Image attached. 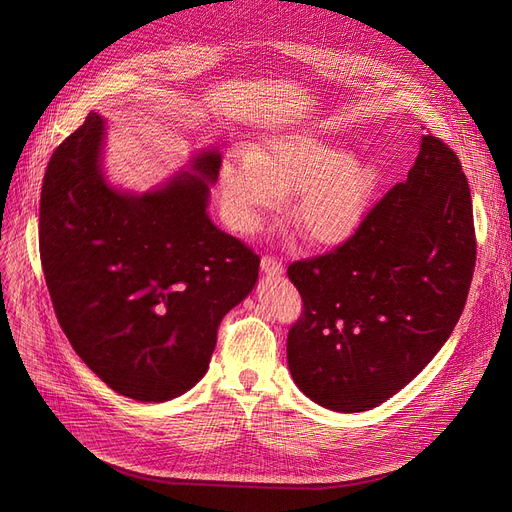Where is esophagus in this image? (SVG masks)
<instances>
[{
  "label": "esophagus",
  "mask_w": 512,
  "mask_h": 512,
  "mask_svg": "<svg viewBox=\"0 0 512 512\" xmlns=\"http://www.w3.org/2000/svg\"><path fill=\"white\" fill-rule=\"evenodd\" d=\"M261 272L270 278H280L284 274V267L276 257H261Z\"/></svg>",
  "instance_id": "obj_1"
}]
</instances>
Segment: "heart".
<instances>
[{
  "mask_svg": "<svg viewBox=\"0 0 512 512\" xmlns=\"http://www.w3.org/2000/svg\"><path fill=\"white\" fill-rule=\"evenodd\" d=\"M226 218L255 232L263 215L292 197L290 218L317 247H340L361 228L378 170L344 145L307 130H284L249 153H230L220 166Z\"/></svg>",
  "mask_w": 512,
  "mask_h": 512,
  "instance_id": "obj_1",
  "label": "heart"
}]
</instances>
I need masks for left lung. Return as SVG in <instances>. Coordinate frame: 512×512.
<instances>
[{"instance_id": "8db88e82", "label": "left lung", "mask_w": 512, "mask_h": 512, "mask_svg": "<svg viewBox=\"0 0 512 512\" xmlns=\"http://www.w3.org/2000/svg\"><path fill=\"white\" fill-rule=\"evenodd\" d=\"M475 267L459 157L423 134L405 182L336 251L288 267L305 313L288 332L294 384L319 407L361 413L405 388L459 321Z\"/></svg>"}]
</instances>
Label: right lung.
Listing matches in <instances>:
<instances>
[{"label":"right lung","instance_id":"1","mask_svg":"<svg viewBox=\"0 0 512 512\" xmlns=\"http://www.w3.org/2000/svg\"><path fill=\"white\" fill-rule=\"evenodd\" d=\"M105 134V118L91 112L49 159L43 274L87 367L122 396L164 402L207 373L220 321L255 288L259 257L207 213L218 149L137 193L107 180Z\"/></svg>","mask_w":512,"mask_h":512}]
</instances>
